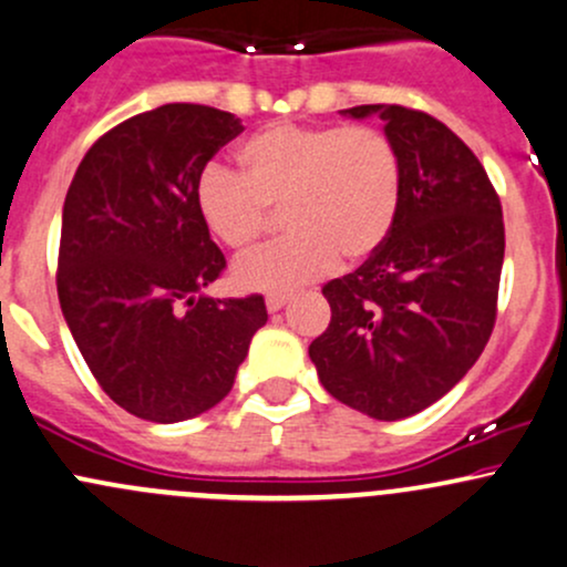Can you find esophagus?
<instances>
[{"label": "esophagus", "mask_w": 567, "mask_h": 567, "mask_svg": "<svg viewBox=\"0 0 567 567\" xmlns=\"http://www.w3.org/2000/svg\"><path fill=\"white\" fill-rule=\"evenodd\" d=\"M290 298L285 296V292H269V296H266V309L271 311V315H275V311H279L282 309L285 303H288Z\"/></svg>", "instance_id": "obj_1"}]
</instances>
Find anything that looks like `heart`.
<instances>
[{"instance_id": "obj_1", "label": "heart", "mask_w": 567, "mask_h": 567, "mask_svg": "<svg viewBox=\"0 0 567 567\" xmlns=\"http://www.w3.org/2000/svg\"><path fill=\"white\" fill-rule=\"evenodd\" d=\"M239 178L207 167L194 207L207 231L231 250H247L282 207L285 243L234 264V285L282 292L336 269L338 256L360 264L381 250L402 202V162L394 143L370 127H309L279 122L234 152Z\"/></svg>"}]
</instances>
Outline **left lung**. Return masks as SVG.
Wrapping results in <instances>:
<instances>
[{
    "label": "left lung",
    "instance_id": "left-lung-1",
    "mask_svg": "<svg viewBox=\"0 0 567 567\" xmlns=\"http://www.w3.org/2000/svg\"><path fill=\"white\" fill-rule=\"evenodd\" d=\"M341 114L383 122L402 162V202L381 250L322 288L333 315L309 357L338 402L396 421L434 405L483 354L504 218L480 159L440 120L389 103Z\"/></svg>",
    "mask_w": 567,
    "mask_h": 567
}]
</instances>
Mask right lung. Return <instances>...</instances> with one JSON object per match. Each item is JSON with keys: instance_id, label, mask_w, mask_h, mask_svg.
<instances>
[{"instance_id": "obj_1", "label": "right lung", "mask_w": 567, "mask_h": 567, "mask_svg": "<svg viewBox=\"0 0 567 567\" xmlns=\"http://www.w3.org/2000/svg\"><path fill=\"white\" fill-rule=\"evenodd\" d=\"M243 122L199 103L130 116L76 167L61 218L58 298L97 383L120 408L178 424L231 392L261 296H205L226 258L194 188Z\"/></svg>"}]
</instances>
